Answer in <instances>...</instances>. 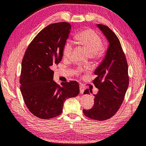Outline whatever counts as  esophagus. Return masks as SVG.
<instances>
[{
	"instance_id": "34e87169",
	"label": "esophagus",
	"mask_w": 146,
	"mask_h": 146,
	"mask_svg": "<svg viewBox=\"0 0 146 146\" xmlns=\"http://www.w3.org/2000/svg\"><path fill=\"white\" fill-rule=\"evenodd\" d=\"M85 87L84 86H82V85H80V94H83L84 92V90H85Z\"/></svg>"
}]
</instances>
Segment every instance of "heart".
Returning a JSON list of instances; mask_svg holds the SVG:
<instances>
[{"mask_svg":"<svg viewBox=\"0 0 146 146\" xmlns=\"http://www.w3.org/2000/svg\"><path fill=\"white\" fill-rule=\"evenodd\" d=\"M75 39L80 44L84 46L88 54L94 58H101L105 54V48L102 45L100 36L92 30L82 31L75 35ZM73 50V44L70 42H66L63 50L64 58H69Z\"/></svg>","mask_w":146,"mask_h":146,"instance_id":"b5f03b06","label":"heart"}]
</instances>
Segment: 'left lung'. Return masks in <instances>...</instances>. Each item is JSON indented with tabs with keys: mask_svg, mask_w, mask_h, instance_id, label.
<instances>
[{
	"mask_svg": "<svg viewBox=\"0 0 146 146\" xmlns=\"http://www.w3.org/2000/svg\"><path fill=\"white\" fill-rule=\"evenodd\" d=\"M109 43L104 58L96 68L93 80L99 91L94 94V106L84 110V115L92 119L104 121L115 115L122 104L129 84L128 64L120 42L113 31L106 26L97 25ZM92 92L85 90L84 94Z\"/></svg>",
	"mask_w": 146,
	"mask_h": 146,
	"instance_id": "8db88e82",
	"label": "left lung"
}]
</instances>
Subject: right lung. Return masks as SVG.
<instances>
[{
  "instance_id": "right-lung-1",
  "label": "right lung",
  "mask_w": 146,
  "mask_h": 146,
  "mask_svg": "<svg viewBox=\"0 0 146 146\" xmlns=\"http://www.w3.org/2000/svg\"><path fill=\"white\" fill-rule=\"evenodd\" d=\"M71 26L66 22L51 24L30 43L23 59L20 76L21 92L33 115L50 119L62 112L64 102L79 94V84L70 81L58 85L52 68L61 61Z\"/></svg>"
}]
</instances>
